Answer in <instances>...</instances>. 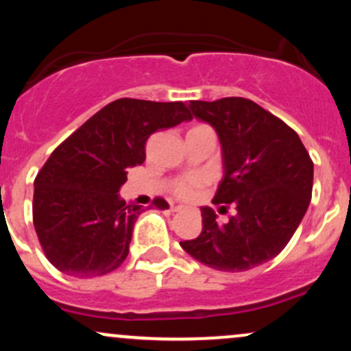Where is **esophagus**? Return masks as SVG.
Returning <instances> with one entry per match:
<instances>
[{"instance_id":"1","label":"esophagus","mask_w":351,"mask_h":351,"mask_svg":"<svg viewBox=\"0 0 351 351\" xmlns=\"http://www.w3.org/2000/svg\"><path fill=\"white\" fill-rule=\"evenodd\" d=\"M183 209H184L183 206H175V208H171V211L173 213H180V211H183Z\"/></svg>"}]
</instances>
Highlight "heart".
Segmentation results:
<instances>
[{
    "instance_id": "b5f03b06",
    "label": "heart",
    "mask_w": 351,
    "mask_h": 351,
    "mask_svg": "<svg viewBox=\"0 0 351 351\" xmlns=\"http://www.w3.org/2000/svg\"><path fill=\"white\" fill-rule=\"evenodd\" d=\"M206 184L208 176L204 173H191L175 181L173 193L181 199H195Z\"/></svg>"
}]
</instances>
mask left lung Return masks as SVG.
<instances>
[{
    "mask_svg": "<svg viewBox=\"0 0 351 351\" xmlns=\"http://www.w3.org/2000/svg\"><path fill=\"white\" fill-rule=\"evenodd\" d=\"M189 108L215 128L223 150L213 203H232L237 213L221 226L211 208H201L203 231L180 244L216 271H249L276 257L299 228L312 198L313 162L299 135L252 100H189Z\"/></svg>",
    "mask_w": 351,
    "mask_h": 351,
    "instance_id": "8db88e82",
    "label": "left lung"
}]
</instances>
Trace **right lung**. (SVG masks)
<instances>
[{"instance_id": "right-lung-1", "label": "right lung", "mask_w": 351, "mask_h": 351, "mask_svg": "<svg viewBox=\"0 0 351 351\" xmlns=\"http://www.w3.org/2000/svg\"><path fill=\"white\" fill-rule=\"evenodd\" d=\"M191 119L183 102L119 99L51 153L34 180L33 223L58 271L90 279L123 264L136 217L145 211L117 195L127 170L145 162L152 134ZM153 204L168 208L163 198Z\"/></svg>"}]
</instances>
